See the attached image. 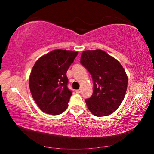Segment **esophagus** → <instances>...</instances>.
<instances>
[{
  "label": "esophagus",
  "mask_w": 154,
  "mask_h": 154,
  "mask_svg": "<svg viewBox=\"0 0 154 154\" xmlns=\"http://www.w3.org/2000/svg\"><path fill=\"white\" fill-rule=\"evenodd\" d=\"M81 91H82V90H81V89H79V90H75V92H76V93H80Z\"/></svg>",
  "instance_id": "1"
}]
</instances>
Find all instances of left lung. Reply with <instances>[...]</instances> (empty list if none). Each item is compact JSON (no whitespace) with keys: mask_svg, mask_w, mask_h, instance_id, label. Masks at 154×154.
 I'll use <instances>...</instances> for the list:
<instances>
[{"mask_svg":"<svg viewBox=\"0 0 154 154\" xmlns=\"http://www.w3.org/2000/svg\"><path fill=\"white\" fill-rule=\"evenodd\" d=\"M81 63L92 77L94 90L85 99L94 116H106L120 106L126 94L128 76L123 66L113 57L101 49L83 51Z\"/></svg>","mask_w":154,"mask_h":154,"instance_id":"left-lung-1","label":"left lung"}]
</instances>
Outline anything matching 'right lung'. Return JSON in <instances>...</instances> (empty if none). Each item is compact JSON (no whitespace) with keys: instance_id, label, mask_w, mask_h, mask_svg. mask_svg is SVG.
<instances>
[{"instance_id":"add662e5","label":"right lung","mask_w":154,"mask_h":154,"mask_svg":"<svg viewBox=\"0 0 154 154\" xmlns=\"http://www.w3.org/2000/svg\"><path fill=\"white\" fill-rule=\"evenodd\" d=\"M78 52L55 49L38 58L31 71L29 87L36 105L44 113L59 115L66 110L72 92L66 72Z\"/></svg>"}]
</instances>
